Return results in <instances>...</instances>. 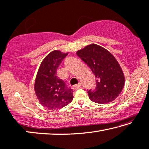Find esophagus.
<instances>
[{
  "instance_id": "obj_1",
  "label": "esophagus",
  "mask_w": 149,
  "mask_h": 149,
  "mask_svg": "<svg viewBox=\"0 0 149 149\" xmlns=\"http://www.w3.org/2000/svg\"><path fill=\"white\" fill-rule=\"evenodd\" d=\"M81 86V83H79V84H75V85H74V86H73L72 88L74 89V90H77V89H78V88H80Z\"/></svg>"
}]
</instances>
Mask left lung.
Wrapping results in <instances>:
<instances>
[{"mask_svg": "<svg viewBox=\"0 0 149 149\" xmlns=\"http://www.w3.org/2000/svg\"><path fill=\"white\" fill-rule=\"evenodd\" d=\"M77 55L92 71L96 86L87 93L91 100L99 104L112 102L119 96L124 85L123 70L111 53L96 44L79 50Z\"/></svg>", "mask_w": 149, "mask_h": 149, "instance_id": "8db88e82", "label": "left lung"}]
</instances>
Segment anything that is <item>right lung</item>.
Wrapping results in <instances>:
<instances>
[{
	"label": "right lung",
	"mask_w": 149,
	"mask_h": 149,
	"mask_svg": "<svg viewBox=\"0 0 149 149\" xmlns=\"http://www.w3.org/2000/svg\"><path fill=\"white\" fill-rule=\"evenodd\" d=\"M68 55L53 51L43 59L37 72L35 91L42 105L50 109H57L70 104L73 100V90L57 76L59 64Z\"/></svg>",
	"instance_id": "1"
}]
</instances>
